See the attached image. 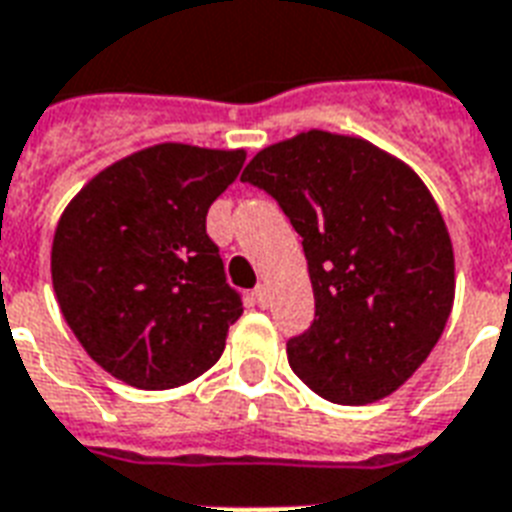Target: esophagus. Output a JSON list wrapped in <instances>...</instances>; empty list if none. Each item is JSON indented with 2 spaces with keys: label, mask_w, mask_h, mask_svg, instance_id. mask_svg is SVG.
<instances>
[{
  "label": "esophagus",
  "mask_w": 512,
  "mask_h": 512,
  "mask_svg": "<svg viewBox=\"0 0 512 512\" xmlns=\"http://www.w3.org/2000/svg\"><path fill=\"white\" fill-rule=\"evenodd\" d=\"M252 298H255V303L260 308L268 306V300H271V295H268V287H265V284H257L255 290H252Z\"/></svg>",
  "instance_id": "esophagus-1"
}]
</instances>
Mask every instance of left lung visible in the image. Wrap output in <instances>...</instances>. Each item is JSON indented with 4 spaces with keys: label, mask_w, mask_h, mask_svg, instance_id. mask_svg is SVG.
<instances>
[{
    "label": "left lung",
    "mask_w": 512,
    "mask_h": 512,
    "mask_svg": "<svg viewBox=\"0 0 512 512\" xmlns=\"http://www.w3.org/2000/svg\"><path fill=\"white\" fill-rule=\"evenodd\" d=\"M241 182L271 195L303 239L317 311L287 341L295 376L330 403L392 395L454 306V249L424 182L365 139L327 131L265 147Z\"/></svg>",
    "instance_id": "obj_1"
}]
</instances>
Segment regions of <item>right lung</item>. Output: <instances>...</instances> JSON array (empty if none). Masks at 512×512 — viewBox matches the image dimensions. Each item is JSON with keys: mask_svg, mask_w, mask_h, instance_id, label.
<instances>
[{"mask_svg": "<svg viewBox=\"0 0 512 512\" xmlns=\"http://www.w3.org/2000/svg\"><path fill=\"white\" fill-rule=\"evenodd\" d=\"M244 150L155 144L88 182L56 228L50 271L66 325L136 389H174L220 360L244 303L206 233Z\"/></svg>", "mask_w": 512, "mask_h": 512, "instance_id": "1", "label": "right lung"}]
</instances>
